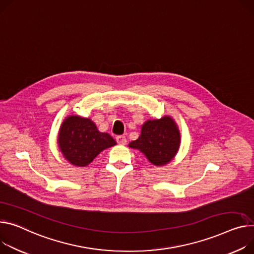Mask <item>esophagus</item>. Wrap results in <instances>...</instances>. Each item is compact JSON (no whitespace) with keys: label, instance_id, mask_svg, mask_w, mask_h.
<instances>
[{"label":"esophagus","instance_id":"34e87169","mask_svg":"<svg viewBox=\"0 0 254 254\" xmlns=\"http://www.w3.org/2000/svg\"><path fill=\"white\" fill-rule=\"evenodd\" d=\"M116 140H117V142H118V143H119V144H121V145H125V144L127 143L126 136H124V135H119V136H117V137H116Z\"/></svg>","mask_w":254,"mask_h":254}]
</instances>
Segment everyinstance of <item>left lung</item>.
<instances>
[{
  "label": "left lung",
  "instance_id": "8db88e82",
  "mask_svg": "<svg viewBox=\"0 0 254 254\" xmlns=\"http://www.w3.org/2000/svg\"><path fill=\"white\" fill-rule=\"evenodd\" d=\"M180 131L170 116L159 120H147L141 127V134L129 147L140 150L154 166L170 163L180 147Z\"/></svg>",
  "mask_w": 254,
  "mask_h": 254
}]
</instances>
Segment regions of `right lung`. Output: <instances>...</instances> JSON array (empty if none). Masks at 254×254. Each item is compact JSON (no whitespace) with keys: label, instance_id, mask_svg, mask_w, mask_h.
Instances as JSON below:
<instances>
[{"label":"right lung","instance_id":"obj_1","mask_svg":"<svg viewBox=\"0 0 254 254\" xmlns=\"http://www.w3.org/2000/svg\"><path fill=\"white\" fill-rule=\"evenodd\" d=\"M58 144L70 164L85 167L104 149L114 146L116 141L110 134L100 132L90 119L69 116L60 127Z\"/></svg>","mask_w":254,"mask_h":254}]
</instances>
